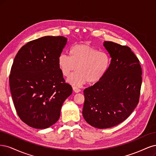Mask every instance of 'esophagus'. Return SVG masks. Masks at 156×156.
Instances as JSON below:
<instances>
[{
	"instance_id": "esophagus-1",
	"label": "esophagus",
	"mask_w": 156,
	"mask_h": 156,
	"mask_svg": "<svg viewBox=\"0 0 156 156\" xmlns=\"http://www.w3.org/2000/svg\"><path fill=\"white\" fill-rule=\"evenodd\" d=\"M73 91H74L75 93H79V92H80V91H81V90H80V89L78 87H73Z\"/></svg>"
}]
</instances>
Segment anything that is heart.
<instances>
[{
  "mask_svg": "<svg viewBox=\"0 0 156 156\" xmlns=\"http://www.w3.org/2000/svg\"><path fill=\"white\" fill-rule=\"evenodd\" d=\"M110 62L107 52L85 43L74 45L70 50V56L62 54L58 59L59 68L65 77H69L76 68L78 71L68 79L73 85L98 82L108 72Z\"/></svg>",
  "mask_w": 156,
  "mask_h": 156,
  "instance_id": "heart-1",
  "label": "heart"
}]
</instances>
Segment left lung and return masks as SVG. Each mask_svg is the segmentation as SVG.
<instances>
[{
    "label": "left lung",
    "instance_id": "1",
    "mask_svg": "<svg viewBox=\"0 0 156 156\" xmlns=\"http://www.w3.org/2000/svg\"><path fill=\"white\" fill-rule=\"evenodd\" d=\"M104 46L112 58L105 76L84 89V119L92 126L109 128L121 123L139 101L142 69L131 48L112 41Z\"/></svg>",
    "mask_w": 156,
    "mask_h": 156
}]
</instances>
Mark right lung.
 I'll list each match as a JSON object with an SVG mask.
<instances>
[{
  "instance_id": "1",
  "label": "right lung",
  "mask_w": 156,
  "mask_h": 156,
  "mask_svg": "<svg viewBox=\"0 0 156 156\" xmlns=\"http://www.w3.org/2000/svg\"><path fill=\"white\" fill-rule=\"evenodd\" d=\"M67 41L63 36L42 37L24 44L14 58L9 87L18 116L29 126L45 129L56 123L72 94L58 63Z\"/></svg>"
}]
</instances>
